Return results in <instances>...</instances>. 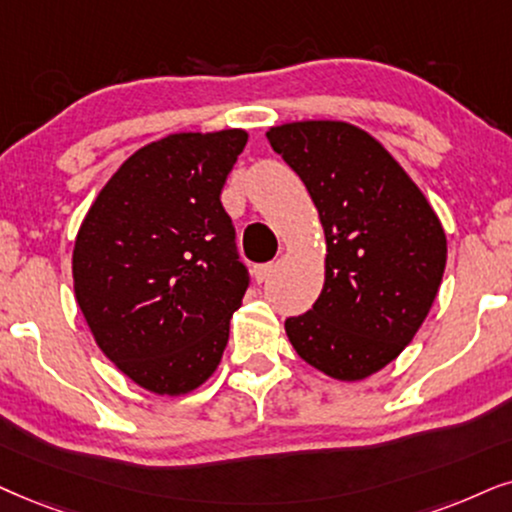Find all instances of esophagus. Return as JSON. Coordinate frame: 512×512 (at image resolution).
<instances>
[{
  "instance_id": "1",
  "label": "esophagus",
  "mask_w": 512,
  "mask_h": 512,
  "mask_svg": "<svg viewBox=\"0 0 512 512\" xmlns=\"http://www.w3.org/2000/svg\"><path fill=\"white\" fill-rule=\"evenodd\" d=\"M276 269V262H264V264H257L255 267V278L257 281H267V278L271 276V271Z\"/></svg>"
}]
</instances>
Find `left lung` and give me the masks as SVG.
Listing matches in <instances>:
<instances>
[{
    "label": "left lung",
    "instance_id": "1",
    "mask_svg": "<svg viewBox=\"0 0 512 512\" xmlns=\"http://www.w3.org/2000/svg\"><path fill=\"white\" fill-rule=\"evenodd\" d=\"M267 139L312 196L326 234V281L286 319L295 352L338 380L397 359L442 283L446 236L409 174L364 129L338 120L271 127Z\"/></svg>",
    "mask_w": 512,
    "mask_h": 512
}]
</instances>
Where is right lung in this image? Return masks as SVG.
<instances>
[{
  "mask_svg": "<svg viewBox=\"0 0 512 512\" xmlns=\"http://www.w3.org/2000/svg\"><path fill=\"white\" fill-rule=\"evenodd\" d=\"M245 141L222 129L139 148L77 231V304L101 352L144 390H196L229 342L250 276L219 196Z\"/></svg>",
  "mask_w": 512,
  "mask_h": 512,
  "instance_id": "obj_1",
  "label": "right lung"
}]
</instances>
